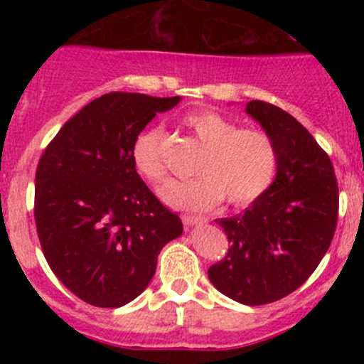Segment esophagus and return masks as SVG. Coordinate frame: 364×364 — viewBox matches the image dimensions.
Listing matches in <instances>:
<instances>
[{
    "label": "esophagus",
    "mask_w": 364,
    "mask_h": 364,
    "mask_svg": "<svg viewBox=\"0 0 364 364\" xmlns=\"http://www.w3.org/2000/svg\"><path fill=\"white\" fill-rule=\"evenodd\" d=\"M181 220H183V224H185V225H195V224L205 223L207 219H205V217H202V215H183Z\"/></svg>",
    "instance_id": "obj_1"
}]
</instances>
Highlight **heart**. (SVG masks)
I'll list each match as a JSON object with an SVG mask.
<instances>
[{
	"label": "heart",
	"instance_id": "b5f03b06",
	"mask_svg": "<svg viewBox=\"0 0 364 364\" xmlns=\"http://www.w3.org/2000/svg\"><path fill=\"white\" fill-rule=\"evenodd\" d=\"M185 127L203 145L196 161L198 176L171 181L162 188L166 203L188 210H208L225 198L229 205L246 207L262 198L277 173V147L272 136L260 128H240L236 121L212 109L188 112ZM162 129L140 132L132 145L136 173L152 185L168 176Z\"/></svg>",
	"mask_w": 364,
	"mask_h": 364
}]
</instances>
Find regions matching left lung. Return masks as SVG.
<instances>
[{"label":"left lung","instance_id":"obj_1","mask_svg":"<svg viewBox=\"0 0 364 364\" xmlns=\"http://www.w3.org/2000/svg\"><path fill=\"white\" fill-rule=\"evenodd\" d=\"M246 112L277 147V176L243 214L217 219L231 243L208 279L228 298L258 306L306 282L327 253L339 215L333 166L311 133L289 112L252 101Z\"/></svg>","mask_w":364,"mask_h":364}]
</instances>
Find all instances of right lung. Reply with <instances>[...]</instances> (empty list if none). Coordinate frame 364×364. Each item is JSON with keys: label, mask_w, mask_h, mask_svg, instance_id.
Instances as JSON below:
<instances>
[{"label": "right lung", "mask_w": 364, "mask_h": 364, "mask_svg": "<svg viewBox=\"0 0 364 364\" xmlns=\"http://www.w3.org/2000/svg\"><path fill=\"white\" fill-rule=\"evenodd\" d=\"M179 99L109 92L66 121L37 164L41 248L63 286L92 306L133 301L164 245L183 232L132 161L136 135Z\"/></svg>", "instance_id": "add662e5"}]
</instances>
